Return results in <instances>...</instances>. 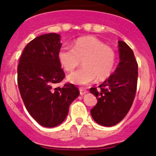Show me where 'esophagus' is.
<instances>
[{
	"label": "esophagus",
	"instance_id": "obj_1",
	"mask_svg": "<svg viewBox=\"0 0 156 156\" xmlns=\"http://www.w3.org/2000/svg\"><path fill=\"white\" fill-rule=\"evenodd\" d=\"M86 93H87V90H83V89H80V95L81 96L84 95Z\"/></svg>",
	"mask_w": 156,
	"mask_h": 156
}]
</instances>
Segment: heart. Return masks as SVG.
Listing matches in <instances>:
<instances>
[{"label":"heart","mask_w":156,"mask_h":156,"mask_svg":"<svg viewBox=\"0 0 156 156\" xmlns=\"http://www.w3.org/2000/svg\"><path fill=\"white\" fill-rule=\"evenodd\" d=\"M58 61L66 72H72L79 66L83 68L70 74L68 80L78 85H87L97 79L103 81L110 76L116 62L115 51L93 36L79 37L74 42L72 49L62 47L58 51Z\"/></svg>","instance_id":"obj_1"}]
</instances>
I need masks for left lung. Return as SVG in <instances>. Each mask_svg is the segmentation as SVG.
<instances>
[{"label": "left lung", "mask_w": 156, "mask_h": 156, "mask_svg": "<svg viewBox=\"0 0 156 156\" xmlns=\"http://www.w3.org/2000/svg\"><path fill=\"white\" fill-rule=\"evenodd\" d=\"M119 60L115 71L97 87L90 89L97 99L90 114L97 124L112 127L121 122L130 110L134 100L138 66L133 50L125 42L119 41Z\"/></svg>", "instance_id": "8db88e82"}]
</instances>
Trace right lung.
<instances>
[{
	"label": "right lung",
	"instance_id": "add662e5",
	"mask_svg": "<svg viewBox=\"0 0 156 156\" xmlns=\"http://www.w3.org/2000/svg\"><path fill=\"white\" fill-rule=\"evenodd\" d=\"M60 35L42 34L30 41L19 62L18 87L31 117L41 126L54 127L63 122L79 90L72 84L55 87L65 78L58 61Z\"/></svg>",
	"mask_w": 156,
	"mask_h": 156
}]
</instances>
